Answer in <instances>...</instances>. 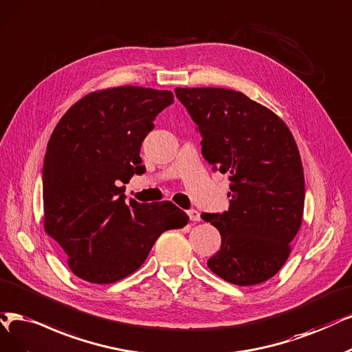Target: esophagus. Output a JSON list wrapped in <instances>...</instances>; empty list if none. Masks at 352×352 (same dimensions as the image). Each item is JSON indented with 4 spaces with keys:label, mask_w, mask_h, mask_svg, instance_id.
<instances>
[{
    "label": "esophagus",
    "mask_w": 352,
    "mask_h": 352,
    "mask_svg": "<svg viewBox=\"0 0 352 352\" xmlns=\"http://www.w3.org/2000/svg\"><path fill=\"white\" fill-rule=\"evenodd\" d=\"M188 216H190V220H192V222H200V220H201V216L196 209L188 210Z\"/></svg>",
    "instance_id": "1"
}]
</instances>
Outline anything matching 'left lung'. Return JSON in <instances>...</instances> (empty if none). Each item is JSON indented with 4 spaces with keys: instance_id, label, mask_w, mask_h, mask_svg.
<instances>
[{
    "instance_id": "8db88e82",
    "label": "left lung",
    "mask_w": 352,
    "mask_h": 352,
    "mask_svg": "<svg viewBox=\"0 0 352 352\" xmlns=\"http://www.w3.org/2000/svg\"><path fill=\"white\" fill-rule=\"evenodd\" d=\"M199 126L201 153L229 174V210L203 213L222 235L207 267L236 285L276 276L302 226L305 174L297 143L280 117L239 91L175 88Z\"/></svg>"
}]
</instances>
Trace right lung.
I'll return each instance as SVG.
<instances>
[{
  "mask_svg": "<svg viewBox=\"0 0 352 352\" xmlns=\"http://www.w3.org/2000/svg\"><path fill=\"white\" fill-rule=\"evenodd\" d=\"M173 101L168 89H97L69 107L52 132L43 164V229L76 277L96 284L126 278L162 232L188 223L171 201L126 203L119 186L143 173L142 142Z\"/></svg>",
  "mask_w": 352,
  "mask_h": 352,
  "instance_id": "right-lung-1",
  "label": "right lung"
}]
</instances>
